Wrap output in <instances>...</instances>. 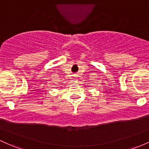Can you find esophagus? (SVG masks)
Here are the masks:
<instances>
[{
    "mask_svg": "<svg viewBox=\"0 0 149 149\" xmlns=\"http://www.w3.org/2000/svg\"><path fill=\"white\" fill-rule=\"evenodd\" d=\"M75 81H77V79H75Z\"/></svg>",
    "mask_w": 149,
    "mask_h": 149,
    "instance_id": "esophagus-1",
    "label": "esophagus"
}]
</instances>
